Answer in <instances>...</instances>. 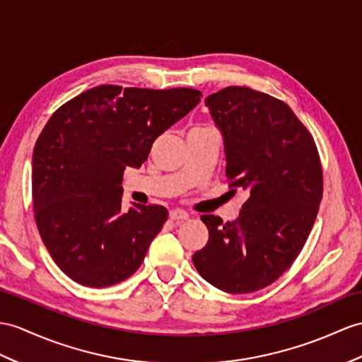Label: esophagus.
Masks as SVG:
<instances>
[{
    "label": "esophagus",
    "instance_id": "esophagus-1",
    "mask_svg": "<svg viewBox=\"0 0 362 362\" xmlns=\"http://www.w3.org/2000/svg\"><path fill=\"white\" fill-rule=\"evenodd\" d=\"M169 216H170L172 221L182 223V221H186V219L189 218V214H187L186 210H182V209H173V210H170Z\"/></svg>",
    "mask_w": 362,
    "mask_h": 362
}]
</instances>
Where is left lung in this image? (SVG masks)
Returning a JSON list of instances; mask_svg holds the SVG:
<instances>
[{"label":"left lung","instance_id":"left-lung-1","mask_svg":"<svg viewBox=\"0 0 362 362\" xmlns=\"http://www.w3.org/2000/svg\"><path fill=\"white\" fill-rule=\"evenodd\" d=\"M221 132L226 175L247 199L236 221L202 215L206 247L193 264L227 293H250L292 266L315 224L322 169L315 141L293 110L249 87H226L206 98Z\"/></svg>","mask_w":362,"mask_h":362}]
</instances>
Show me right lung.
<instances>
[{
    "mask_svg": "<svg viewBox=\"0 0 362 362\" xmlns=\"http://www.w3.org/2000/svg\"><path fill=\"white\" fill-rule=\"evenodd\" d=\"M201 96L186 87L98 86L47 121L32 156L35 219L50 257L78 284L109 287L141 266L169 211L135 202L122 210V175L139 169Z\"/></svg>",
    "mask_w": 362,
    "mask_h": 362,
    "instance_id": "1",
    "label": "right lung"
}]
</instances>
